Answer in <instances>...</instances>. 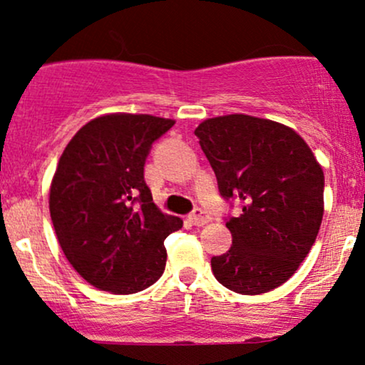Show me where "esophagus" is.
Returning <instances> with one entry per match:
<instances>
[{
  "mask_svg": "<svg viewBox=\"0 0 365 365\" xmlns=\"http://www.w3.org/2000/svg\"><path fill=\"white\" fill-rule=\"evenodd\" d=\"M188 220H190V223L194 226H204V225H207L209 221H211V216H209L207 212L204 211V209L197 207V209H194V211H192V215L188 216Z\"/></svg>",
  "mask_w": 365,
  "mask_h": 365,
  "instance_id": "obj_1",
  "label": "esophagus"
}]
</instances>
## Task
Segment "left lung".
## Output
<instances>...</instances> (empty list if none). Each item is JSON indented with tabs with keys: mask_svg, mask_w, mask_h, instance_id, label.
Here are the masks:
<instances>
[{
	"mask_svg": "<svg viewBox=\"0 0 365 365\" xmlns=\"http://www.w3.org/2000/svg\"><path fill=\"white\" fill-rule=\"evenodd\" d=\"M223 199L232 247L211 259L216 279L242 295L287 282L316 242L324 212V173L295 130L249 115L209 118L195 128Z\"/></svg>",
	"mask_w": 365,
	"mask_h": 365,
	"instance_id": "8db88e82",
	"label": "left lung"
}]
</instances>
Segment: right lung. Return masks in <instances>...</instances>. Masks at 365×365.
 Listing matches in <instances>:
<instances>
[{
  "label": "right lung",
  "mask_w": 365,
  "mask_h": 365,
  "mask_svg": "<svg viewBox=\"0 0 365 365\" xmlns=\"http://www.w3.org/2000/svg\"><path fill=\"white\" fill-rule=\"evenodd\" d=\"M173 125L150 115L99 116L63 150L49 190L51 221L68 262L99 290L142 292L165 271V238L183 221L153 202L144 165Z\"/></svg>",
  "instance_id": "obj_1"
}]
</instances>
